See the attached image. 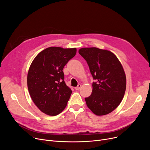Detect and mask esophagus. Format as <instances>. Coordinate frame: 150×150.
I'll return each instance as SVG.
<instances>
[{
  "instance_id": "esophagus-1",
  "label": "esophagus",
  "mask_w": 150,
  "mask_h": 150,
  "mask_svg": "<svg viewBox=\"0 0 150 150\" xmlns=\"http://www.w3.org/2000/svg\"><path fill=\"white\" fill-rule=\"evenodd\" d=\"M81 84H78L76 87H75V90H79L80 88H81Z\"/></svg>"
}]
</instances>
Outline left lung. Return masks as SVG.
Segmentation results:
<instances>
[{"label":"left lung","instance_id":"8db88e82","mask_svg":"<svg viewBox=\"0 0 150 150\" xmlns=\"http://www.w3.org/2000/svg\"><path fill=\"white\" fill-rule=\"evenodd\" d=\"M78 52L96 80L91 95L85 98L86 105L97 115L111 113L121 103L126 90L127 78L121 62L111 51L97 47L81 48Z\"/></svg>","mask_w":150,"mask_h":150}]
</instances>
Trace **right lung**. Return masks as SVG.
I'll return each mask as SVG.
<instances>
[{
	"mask_svg": "<svg viewBox=\"0 0 150 150\" xmlns=\"http://www.w3.org/2000/svg\"><path fill=\"white\" fill-rule=\"evenodd\" d=\"M76 53V48L50 47L31 62L27 75L28 92L35 105L47 115H57L67 106L72 91L64 82L62 69Z\"/></svg>",
	"mask_w": 150,
	"mask_h": 150,
	"instance_id": "obj_1",
	"label": "right lung"
}]
</instances>
